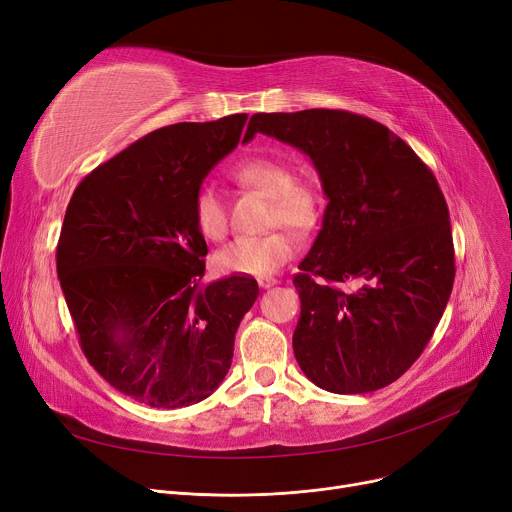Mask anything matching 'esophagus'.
Instances as JSON below:
<instances>
[{
    "mask_svg": "<svg viewBox=\"0 0 512 512\" xmlns=\"http://www.w3.org/2000/svg\"><path fill=\"white\" fill-rule=\"evenodd\" d=\"M276 284H278L276 278H261V280H259V286H261V288H272V286H276Z\"/></svg>",
    "mask_w": 512,
    "mask_h": 512,
    "instance_id": "esophagus-1",
    "label": "esophagus"
}]
</instances>
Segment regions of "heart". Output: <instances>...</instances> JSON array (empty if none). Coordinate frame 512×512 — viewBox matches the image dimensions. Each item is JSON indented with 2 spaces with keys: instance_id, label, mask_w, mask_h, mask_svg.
I'll return each mask as SVG.
<instances>
[{
  "instance_id": "heart-1",
  "label": "heart",
  "mask_w": 512,
  "mask_h": 512,
  "mask_svg": "<svg viewBox=\"0 0 512 512\" xmlns=\"http://www.w3.org/2000/svg\"><path fill=\"white\" fill-rule=\"evenodd\" d=\"M240 184L270 199L267 226H290L309 232L319 220V195L307 182H299L294 168L278 157H249L234 170ZM193 220L207 240H222L228 234V211L222 195L203 184L193 199ZM297 253V238L286 228H276L263 236L238 238L215 255V267L222 274L270 276Z\"/></svg>"
}]
</instances>
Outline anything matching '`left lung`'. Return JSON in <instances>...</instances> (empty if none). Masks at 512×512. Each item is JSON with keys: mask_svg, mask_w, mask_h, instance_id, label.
I'll use <instances>...</instances> for the list:
<instances>
[{"mask_svg": "<svg viewBox=\"0 0 512 512\" xmlns=\"http://www.w3.org/2000/svg\"><path fill=\"white\" fill-rule=\"evenodd\" d=\"M257 132L301 149L328 197L299 263L292 348L307 378L334 394L396 382L423 353L454 282L446 199L419 155L371 118L344 110L255 114ZM355 281V291L337 284Z\"/></svg>", "mask_w": 512, "mask_h": 512, "instance_id": "1", "label": "left lung"}]
</instances>
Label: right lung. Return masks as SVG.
Returning a JSON list of instances; mask_svg holds the SVG:
<instances>
[{"mask_svg": "<svg viewBox=\"0 0 512 512\" xmlns=\"http://www.w3.org/2000/svg\"><path fill=\"white\" fill-rule=\"evenodd\" d=\"M247 114L157 128L76 186L58 240V278L87 361L157 409L207 398L253 307L251 276L203 282L207 245L193 199L240 141Z\"/></svg>", "mask_w": 512, "mask_h": 512, "instance_id": "add662e5", "label": "right lung"}]
</instances>
